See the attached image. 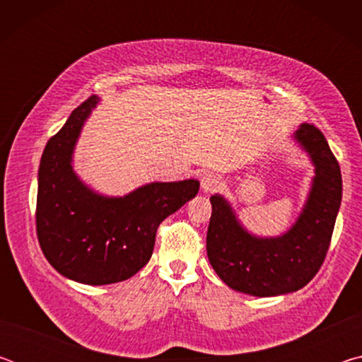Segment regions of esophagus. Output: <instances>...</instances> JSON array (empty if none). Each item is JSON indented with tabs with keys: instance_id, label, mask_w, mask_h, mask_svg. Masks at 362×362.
I'll return each instance as SVG.
<instances>
[{
	"instance_id": "34e87169",
	"label": "esophagus",
	"mask_w": 362,
	"mask_h": 362,
	"mask_svg": "<svg viewBox=\"0 0 362 362\" xmlns=\"http://www.w3.org/2000/svg\"><path fill=\"white\" fill-rule=\"evenodd\" d=\"M220 187H222V179L216 174H206L203 177V180H201V188H203V192L206 193L216 192Z\"/></svg>"
}]
</instances>
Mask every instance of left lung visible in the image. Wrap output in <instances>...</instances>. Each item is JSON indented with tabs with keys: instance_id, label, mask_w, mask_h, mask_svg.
Instances as JSON below:
<instances>
[{
	"instance_id": "obj_1",
	"label": "left lung",
	"mask_w": 362,
	"mask_h": 362,
	"mask_svg": "<svg viewBox=\"0 0 362 362\" xmlns=\"http://www.w3.org/2000/svg\"><path fill=\"white\" fill-rule=\"evenodd\" d=\"M296 139L313 159L316 177L303 214L284 236H250L222 196L211 198L207 257L231 289L259 297L298 291L315 278L326 259L341 201L340 166L315 124L300 126Z\"/></svg>"
}]
</instances>
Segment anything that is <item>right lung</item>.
<instances>
[{"instance_id": "obj_1", "label": "right lung", "mask_w": 362, "mask_h": 362, "mask_svg": "<svg viewBox=\"0 0 362 362\" xmlns=\"http://www.w3.org/2000/svg\"><path fill=\"white\" fill-rule=\"evenodd\" d=\"M97 97L75 108L42 151L36 235L60 274L102 286L129 279L150 260L159 223L194 198L198 180L150 183L124 198H103L71 170V151Z\"/></svg>"}]
</instances>
